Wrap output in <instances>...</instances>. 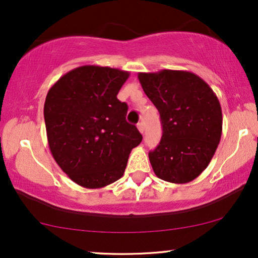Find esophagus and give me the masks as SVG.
<instances>
[{
	"label": "esophagus",
	"instance_id": "34e87169",
	"mask_svg": "<svg viewBox=\"0 0 258 258\" xmlns=\"http://www.w3.org/2000/svg\"><path fill=\"white\" fill-rule=\"evenodd\" d=\"M137 129L140 130L141 134L144 133V124H143V122H140L139 124H137Z\"/></svg>",
	"mask_w": 258,
	"mask_h": 258
}]
</instances>
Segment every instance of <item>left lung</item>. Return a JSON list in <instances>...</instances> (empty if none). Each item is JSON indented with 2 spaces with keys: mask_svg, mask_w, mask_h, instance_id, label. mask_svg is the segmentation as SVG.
Listing matches in <instances>:
<instances>
[{
  "mask_svg": "<svg viewBox=\"0 0 258 258\" xmlns=\"http://www.w3.org/2000/svg\"><path fill=\"white\" fill-rule=\"evenodd\" d=\"M139 80L161 116V142L149 153L155 175L176 184L191 182L210 163L221 141L216 94L200 76L183 70L140 73Z\"/></svg>",
  "mask_w": 258,
  "mask_h": 258,
  "instance_id": "8db88e82",
  "label": "left lung"
}]
</instances>
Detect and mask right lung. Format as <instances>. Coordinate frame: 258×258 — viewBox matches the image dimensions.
Wrapping results in <instances>:
<instances>
[{
    "label": "right lung",
    "mask_w": 258,
    "mask_h": 258,
    "mask_svg": "<svg viewBox=\"0 0 258 258\" xmlns=\"http://www.w3.org/2000/svg\"><path fill=\"white\" fill-rule=\"evenodd\" d=\"M130 74L82 66L63 75L44 102L49 149L59 168L83 188L111 184L124 174L142 135L126 122L128 105L117 94Z\"/></svg>",
    "instance_id": "add662e5"
}]
</instances>
